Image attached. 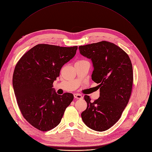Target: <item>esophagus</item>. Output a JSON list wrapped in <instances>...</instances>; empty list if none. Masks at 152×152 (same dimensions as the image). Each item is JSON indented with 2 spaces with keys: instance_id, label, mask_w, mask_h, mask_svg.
I'll return each instance as SVG.
<instances>
[{
  "instance_id": "obj_1",
  "label": "esophagus",
  "mask_w": 152,
  "mask_h": 152,
  "mask_svg": "<svg viewBox=\"0 0 152 152\" xmlns=\"http://www.w3.org/2000/svg\"><path fill=\"white\" fill-rule=\"evenodd\" d=\"M74 97L76 99H82V98H83V97H82V96L80 94H77V93H75L74 94Z\"/></svg>"
}]
</instances>
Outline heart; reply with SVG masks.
Masks as SVG:
<instances>
[{
  "mask_svg": "<svg viewBox=\"0 0 152 152\" xmlns=\"http://www.w3.org/2000/svg\"><path fill=\"white\" fill-rule=\"evenodd\" d=\"M86 61H85V60H79L76 63H80V62H86Z\"/></svg>",
  "mask_w": 152,
  "mask_h": 152,
  "instance_id": "obj_1",
  "label": "heart"
}]
</instances>
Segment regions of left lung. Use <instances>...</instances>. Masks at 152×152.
Here are the masks:
<instances>
[{"label": "left lung", "instance_id": "8db88e82", "mask_svg": "<svg viewBox=\"0 0 152 152\" xmlns=\"http://www.w3.org/2000/svg\"><path fill=\"white\" fill-rule=\"evenodd\" d=\"M80 53L91 59L94 70L92 80L99 84V98L91 102L84 96L87 107L81 117L90 129L102 132L109 129L120 119L132 90L133 73L130 59L113 43L101 41L79 47Z\"/></svg>", "mask_w": 152, "mask_h": 152}]
</instances>
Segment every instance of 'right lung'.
Returning a JSON list of instances; mask_svg holds the SVG:
<instances>
[{"instance_id":"obj_1","label":"right lung","mask_w":152,"mask_h":152,"mask_svg":"<svg viewBox=\"0 0 152 152\" xmlns=\"http://www.w3.org/2000/svg\"><path fill=\"white\" fill-rule=\"evenodd\" d=\"M77 46L38 44L25 53L16 65L12 86L23 118L36 129L50 130L60 123L72 93L58 94L53 82L62 66L76 54Z\"/></svg>"}]
</instances>
